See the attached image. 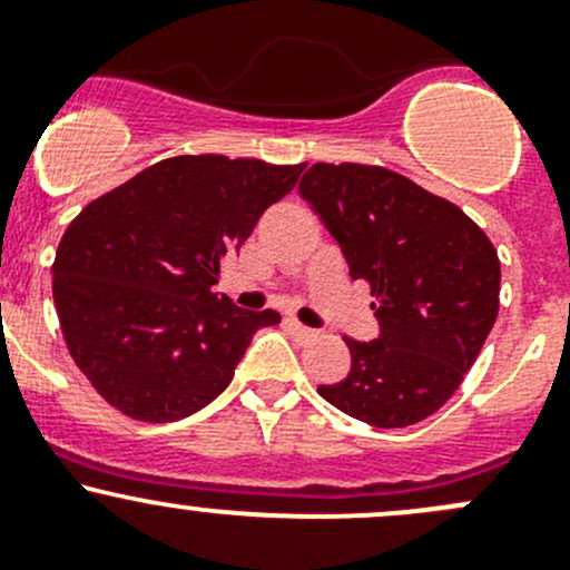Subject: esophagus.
Masks as SVG:
<instances>
[{
  "label": "esophagus",
  "instance_id": "esophagus-1",
  "mask_svg": "<svg viewBox=\"0 0 570 570\" xmlns=\"http://www.w3.org/2000/svg\"><path fill=\"white\" fill-rule=\"evenodd\" d=\"M287 330H291L296 337H302V341H307V337L315 335V332L309 330V326H304L302 321H296V318H287Z\"/></svg>",
  "mask_w": 570,
  "mask_h": 570
}]
</instances>
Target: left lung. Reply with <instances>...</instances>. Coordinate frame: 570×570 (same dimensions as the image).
<instances>
[{"mask_svg": "<svg viewBox=\"0 0 570 570\" xmlns=\"http://www.w3.org/2000/svg\"><path fill=\"white\" fill-rule=\"evenodd\" d=\"M352 279L371 285L380 337H343L346 380L318 393L352 419L402 430L443 407L499 315L501 266L488 235L443 196L363 163H315L298 183Z\"/></svg>", "mask_w": 570, "mask_h": 570, "instance_id": "left-lung-1", "label": "left lung"}]
</instances>
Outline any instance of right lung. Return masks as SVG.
<instances>
[{"mask_svg": "<svg viewBox=\"0 0 570 570\" xmlns=\"http://www.w3.org/2000/svg\"><path fill=\"white\" fill-rule=\"evenodd\" d=\"M302 168L168 157L69 224L52 263L60 330L118 413L149 424L196 413L233 382L255 332L279 324L274 309H240L213 285Z\"/></svg>", "mask_w": 570, "mask_h": 570, "instance_id": "add662e5", "label": "right lung"}]
</instances>
